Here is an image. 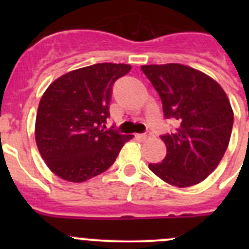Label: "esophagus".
<instances>
[{"instance_id":"esophagus-1","label":"esophagus","mask_w":249,"mask_h":249,"mask_svg":"<svg viewBox=\"0 0 249 249\" xmlns=\"http://www.w3.org/2000/svg\"><path fill=\"white\" fill-rule=\"evenodd\" d=\"M151 136H152L151 132H146V133H143V135H137V137L142 141H146L148 140V138H151Z\"/></svg>"}]
</instances>
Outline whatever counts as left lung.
I'll return each mask as SVG.
<instances>
[{"label": "left lung", "instance_id": "obj_1", "mask_svg": "<svg viewBox=\"0 0 249 249\" xmlns=\"http://www.w3.org/2000/svg\"><path fill=\"white\" fill-rule=\"evenodd\" d=\"M160 94L166 118L177 129L160 137L163 162L149 163L156 176L184 188L206 179L217 168L230 143L233 109L221 86L203 72L181 63L141 66Z\"/></svg>", "mask_w": 249, "mask_h": 249}]
</instances>
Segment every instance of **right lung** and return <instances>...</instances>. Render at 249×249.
Listing matches in <instances>:
<instances>
[{
	"mask_svg": "<svg viewBox=\"0 0 249 249\" xmlns=\"http://www.w3.org/2000/svg\"><path fill=\"white\" fill-rule=\"evenodd\" d=\"M124 63H97L67 72L48 86L37 109L35 138L48 168L80 183L113 164L132 135L105 131L114 81L131 71Z\"/></svg>",
	"mask_w": 249,
	"mask_h": 249,
	"instance_id": "add662e5",
	"label": "right lung"
}]
</instances>
